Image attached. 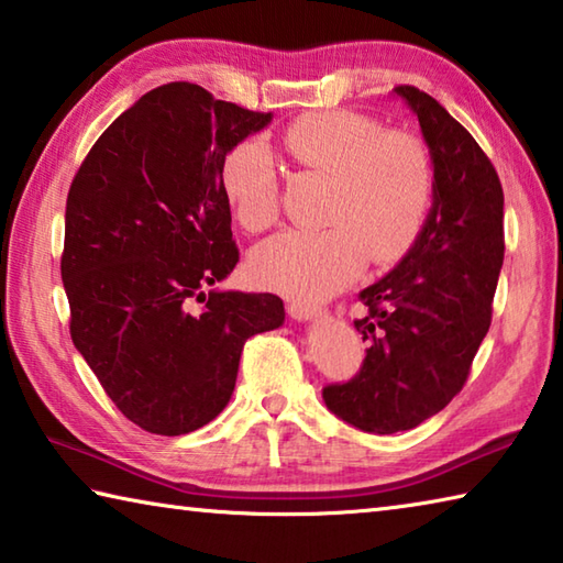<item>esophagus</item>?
Listing matches in <instances>:
<instances>
[{"label":"esophagus","mask_w":563,"mask_h":563,"mask_svg":"<svg viewBox=\"0 0 563 563\" xmlns=\"http://www.w3.org/2000/svg\"><path fill=\"white\" fill-rule=\"evenodd\" d=\"M288 312H290V318L298 320V322L318 320V318L325 316V312H322V310L312 308V305H302V302H290V305H288Z\"/></svg>","instance_id":"esophagus-1"}]
</instances>
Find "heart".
I'll return each mask as SVG.
<instances>
[{"label": "heart", "instance_id": "heart-1", "mask_svg": "<svg viewBox=\"0 0 563 563\" xmlns=\"http://www.w3.org/2000/svg\"><path fill=\"white\" fill-rule=\"evenodd\" d=\"M292 164L330 176L325 231H288L261 243L251 273L263 288L325 300L365 268L393 263L422 231L432 198V164L409 133H383L373 119L320 111L295 119L280 136ZM223 196L247 233L278 218V170L258 141L238 144L221 166Z\"/></svg>", "mask_w": 563, "mask_h": 563}]
</instances>
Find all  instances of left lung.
Instances as JSON below:
<instances>
[{
	"mask_svg": "<svg viewBox=\"0 0 563 563\" xmlns=\"http://www.w3.org/2000/svg\"><path fill=\"white\" fill-rule=\"evenodd\" d=\"M432 161V208L393 271L360 292V375L330 385L332 415L362 432L415 430L452 402L487 338L504 263V190L492 161L430 93L397 87Z\"/></svg>",
	"mask_w": 563,
	"mask_h": 563,
	"instance_id": "left-lung-1",
	"label": "left lung"
}]
</instances>
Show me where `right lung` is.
I'll list each match as a JSON object with an SVG mask.
<instances>
[{
    "mask_svg": "<svg viewBox=\"0 0 563 563\" xmlns=\"http://www.w3.org/2000/svg\"><path fill=\"white\" fill-rule=\"evenodd\" d=\"M271 121L198 84H164L74 176L62 255L71 340L141 430L176 437L211 422L245 340L285 322L278 295L216 288L238 263L223 158Z\"/></svg>",
    "mask_w": 563,
    "mask_h": 563,
    "instance_id": "obj_1",
    "label": "right lung"
}]
</instances>
